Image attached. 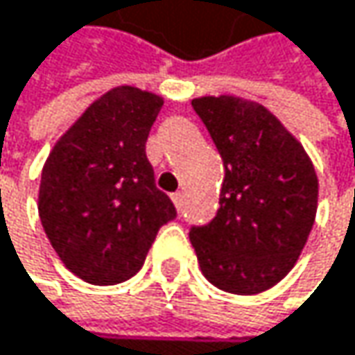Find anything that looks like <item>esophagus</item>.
Wrapping results in <instances>:
<instances>
[{
	"label": "esophagus",
	"mask_w": 355,
	"mask_h": 355,
	"mask_svg": "<svg viewBox=\"0 0 355 355\" xmlns=\"http://www.w3.org/2000/svg\"><path fill=\"white\" fill-rule=\"evenodd\" d=\"M170 198H172V202H174L176 210H181V208H183V193H181V191H176V193H172Z\"/></svg>",
	"instance_id": "esophagus-1"
}]
</instances>
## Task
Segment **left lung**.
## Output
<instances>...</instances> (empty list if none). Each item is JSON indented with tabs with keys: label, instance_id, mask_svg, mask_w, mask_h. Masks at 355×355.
<instances>
[{
	"label": "left lung",
	"instance_id": "1",
	"mask_svg": "<svg viewBox=\"0 0 355 355\" xmlns=\"http://www.w3.org/2000/svg\"><path fill=\"white\" fill-rule=\"evenodd\" d=\"M225 164L216 216L191 227L204 277L235 295L270 289L297 262L318 206L302 143L264 105L233 95L191 101Z\"/></svg>",
	"mask_w": 355,
	"mask_h": 355
}]
</instances>
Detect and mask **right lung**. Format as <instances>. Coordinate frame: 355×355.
<instances>
[{"mask_svg": "<svg viewBox=\"0 0 355 355\" xmlns=\"http://www.w3.org/2000/svg\"><path fill=\"white\" fill-rule=\"evenodd\" d=\"M162 103L137 87L107 91L62 135L43 166L41 225L64 266L85 283L135 277L159 227L176 218L145 155Z\"/></svg>", "mask_w": 355, "mask_h": 355, "instance_id": "1", "label": "right lung"}]
</instances>
